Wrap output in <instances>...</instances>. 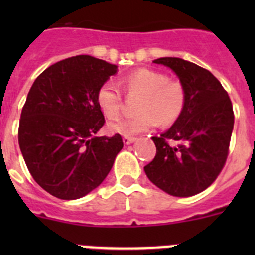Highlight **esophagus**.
Wrapping results in <instances>:
<instances>
[{
	"label": "esophagus",
	"instance_id": "34e87169",
	"mask_svg": "<svg viewBox=\"0 0 255 255\" xmlns=\"http://www.w3.org/2000/svg\"><path fill=\"white\" fill-rule=\"evenodd\" d=\"M135 140H136V139L132 138V136H124V138H123V141H124V144H125V145H129V144L134 143Z\"/></svg>",
	"mask_w": 255,
	"mask_h": 255
}]
</instances>
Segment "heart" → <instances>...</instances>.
<instances>
[{
    "label": "heart",
    "instance_id": "1",
    "mask_svg": "<svg viewBox=\"0 0 255 255\" xmlns=\"http://www.w3.org/2000/svg\"><path fill=\"white\" fill-rule=\"evenodd\" d=\"M128 94H139L138 115L117 119L107 125L108 131L125 136L161 126L172 125L179 120L186 105L185 87L179 80L168 79L163 73L150 69H138L121 80ZM97 105L107 119H116L123 108V94L112 82L103 83L97 91Z\"/></svg>",
    "mask_w": 255,
    "mask_h": 255
}]
</instances>
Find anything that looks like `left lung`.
<instances>
[{
  "mask_svg": "<svg viewBox=\"0 0 255 255\" xmlns=\"http://www.w3.org/2000/svg\"><path fill=\"white\" fill-rule=\"evenodd\" d=\"M170 67L185 87L186 105L166 132L153 136L157 152L148 179L173 197L206 190L226 163L234 129L233 103L211 71L177 57L153 61Z\"/></svg>",
  "mask_w": 255,
  "mask_h": 255,
  "instance_id": "obj_1",
  "label": "left lung"
}]
</instances>
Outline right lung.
Segmentation results:
<instances>
[{"mask_svg": "<svg viewBox=\"0 0 255 255\" xmlns=\"http://www.w3.org/2000/svg\"><path fill=\"white\" fill-rule=\"evenodd\" d=\"M116 65L79 55L51 65L31 85L19 124L29 172L58 199H79L101 185L124 147L120 134L96 136L105 125L97 91Z\"/></svg>", "mask_w": 255, "mask_h": 255, "instance_id": "1", "label": "right lung"}]
</instances>
